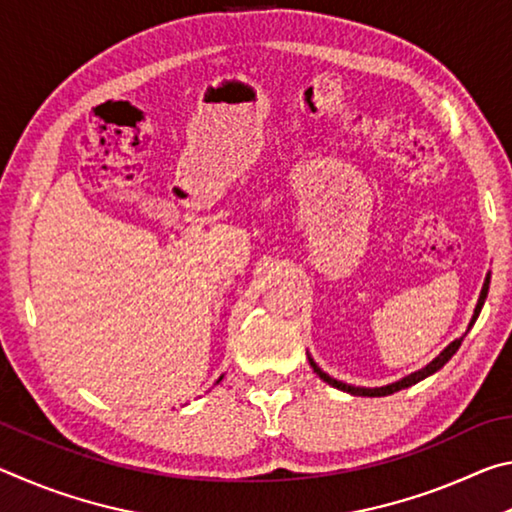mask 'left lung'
Returning a JSON list of instances; mask_svg holds the SVG:
<instances>
[{
  "label": "left lung",
  "mask_w": 512,
  "mask_h": 512,
  "mask_svg": "<svg viewBox=\"0 0 512 512\" xmlns=\"http://www.w3.org/2000/svg\"><path fill=\"white\" fill-rule=\"evenodd\" d=\"M488 289H490V273L485 275V282H483V289H481V296H479V302H476V307H474V314H472V320H470V325H467V332H470L472 329V325L476 323V318H479V314H481V307H483V302H485V298H488ZM463 339H465V334L461 336V339H456V341H452L447 345V348L438 354L436 359L433 361H429L427 366L424 368H420V370H415V372H411V375H406V377H402V379H397V381H393V384H386V386H375V388H366V386H352V384H345V381H339V379H334V377H329L327 372H323L318 368V363L311 359V354H307V359H309V366L314 368V372L316 375L325 381V384H329V386H334V388H339V391H343V393H350V395H359V397H384V395H393V393H397V391H402V388H409V386H413V384H418V381H422V379H427L429 375H433V372H438L440 368L445 366V363L454 357L456 354V350L461 348V343H463Z\"/></svg>",
  "instance_id": "8db88e82"
}]
</instances>
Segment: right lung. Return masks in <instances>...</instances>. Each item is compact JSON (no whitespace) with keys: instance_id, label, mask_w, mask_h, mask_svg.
I'll use <instances>...</instances> for the list:
<instances>
[{"instance_id":"obj_1","label":"right lung","mask_w":512,"mask_h":512,"mask_svg":"<svg viewBox=\"0 0 512 512\" xmlns=\"http://www.w3.org/2000/svg\"><path fill=\"white\" fill-rule=\"evenodd\" d=\"M221 379H223V375H221V377H219V379H216V384H219V381H221Z\"/></svg>"}]
</instances>
